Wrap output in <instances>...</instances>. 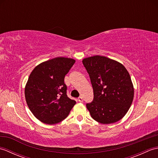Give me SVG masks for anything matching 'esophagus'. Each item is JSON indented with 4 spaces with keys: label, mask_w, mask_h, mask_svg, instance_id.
Here are the masks:
<instances>
[{
    "label": "esophagus",
    "mask_w": 158,
    "mask_h": 158,
    "mask_svg": "<svg viewBox=\"0 0 158 158\" xmlns=\"http://www.w3.org/2000/svg\"><path fill=\"white\" fill-rule=\"evenodd\" d=\"M78 100H79V102H82L83 101V97H82V96H79V98H78Z\"/></svg>",
    "instance_id": "34e87169"
}]
</instances>
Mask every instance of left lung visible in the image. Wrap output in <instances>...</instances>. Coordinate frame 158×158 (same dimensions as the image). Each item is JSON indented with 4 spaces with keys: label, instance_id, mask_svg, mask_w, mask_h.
Returning <instances> with one entry per match:
<instances>
[{
    "label": "left lung",
    "instance_id": "8db88e82",
    "mask_svg": "<svg viewBox=\"0 0 158 158\" xmlns=\"http://www.w3.org/2000/svg\"><path fill=\"white\" fill-rule=\"evenodd\" d=\"M89 74L94 100L87 103L92 118L100 123L118 122L128 111L134 98V87L129 73L115 60L101 56L82 61Z\"/></svg>",
    "mask_w": 158,
    "mask_h": 158
}]
</instances>
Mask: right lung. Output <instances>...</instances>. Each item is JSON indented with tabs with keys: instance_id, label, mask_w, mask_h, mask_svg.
<instances>
[{
	"instance_id": "obj_1",
	"label": "right lung",
	"mask_w": 158,
	"mask_h": 158,
	"mask_svg": "<svg viewBox=\"0 0 158 158\" xmlns=\"http://www.w3.org/2000/svg\"><path fill=\"white\" fill-rule=\"evenodd\" d=\"M75 62L72 58L58 57L39 64L33 69L25 87V98L36 118L47 124L64 119L75 100L66 94L64 77Z\"/></svg>"
}]
</instances>
